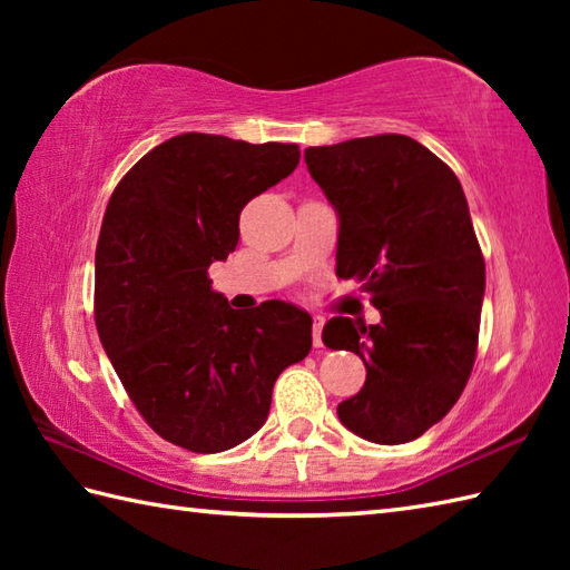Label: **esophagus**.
Wrapping results in <instances>:
<instances>
[{
  "label": "esophagus",
  "mask_w": 570,
  "mask_h": 570,
  "mask_svg": "<svg viewBox=\"0 0 570 570\" xmlns=\"http://www.w3.org/2000/svg\"><path fill=\"white\" fill-rule=\"evenodd\" d=\"M321 333H323V318H313V345L321 347L323 341H321Z\"/></svg>",
  "instance_id": "1"
}]
</instances>
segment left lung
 Segmentation results:
<instances>
[{"instance_id":"obj_1","label":"left lung","mask_w":570,"mask_h":570,"mask_svg":"<svg viewBox=\"0 0 570 570\" xmlns=\"http://www.w3.org/2000/svg\"><path fill=\"white\" fill-rule=\"evenodd\" d=\"M311 178L341 220L337 276L357 278L377 325L331 318L323 343L367 367L337 404L372 443H409L453 409L475 365L485 259L458 176L423 144L377 135L306 149Z\"/></svg>"}]
</instances>
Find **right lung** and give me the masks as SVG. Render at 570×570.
I'll list each match as a JSON object with an SVG mask.
<instances>
[{"label":"right lung","instance_id":"1","mask_svg":"<svg viewBox=\"0 0 570 570\" xmlns=\"http://www.w3.org/2000/svg\"><path fill=\"white\" fill-rule=\"evenodd\" d=\"M296 144L171 137L119 180L95 252V323L137 411L168 443L220 453L257 433L278 374L311 350V316L266 301L235 311L208 266L239 213L298 166Z\"/></svg>","mask_w":570,"mask_h":570}]
</instances>
